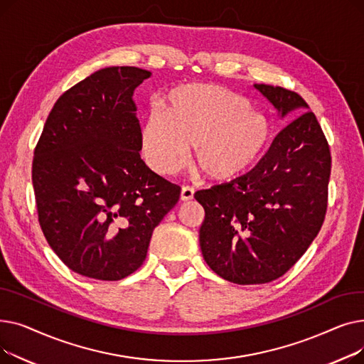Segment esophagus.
Listing matches in <instances>:
<instances>
[{"label": "esophagus", "mask_w": 364, "mask_h": 364, "mask_svg": "<svg viewBox=\"0 0 364 364\" xmlns=\"http://www.w3.org/2000/svg\"><path fill=\"white\" fill-rule=\"evenodd\" d=\"M193 196H195V188L192 186H183L181 195H180L181 200H190L193 199Z\"/></svg>", "instance_id": "obj_1"}]
</instances>
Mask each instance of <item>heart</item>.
Here are the masks:
<instances>
[{
    "label": "heart",
    "instance_id": "b5f03b06",
    "mask_svg": "<svg viewBox=\"0 0 364 364\" xmlns=\"http://www.w3.org/2000/svg\"><path fill=\"white\" fill-rule=\"evenodd\" d=\"M272 127L264 114L235 91L195 84L169 95L168 113L153 109L141 129L146 162L159 174H171L196 149V164L217 181H230L250 171L270 143Z\"/></svg>",
    "mask_w": 364,
    "mask_h": 364
}]
</instances>
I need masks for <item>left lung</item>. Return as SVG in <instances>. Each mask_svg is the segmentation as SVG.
I'll use <instances>...</instances> for the list:
<instances>
[{"label":"left lung","mask_w":364,"mask_h":364,"mask_svg":"<svg viewBox=\"0 0 364 364\" xmlns=\"http://www.w3.org/2000/svg\"><path fill=\"white\" fill-rule=\"evenodd\" d=\"M292 118L246 176L199 190L205 209L202 255L214 273L236 284L269 283L288 272L320 232L328 209L331 150L316 114L295 91L255 84ZM304 112H302L301 110Z\"/></svg>","instance_id":"8db88e82"}]
</instances>
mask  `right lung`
<instances>
[{
  "mask_svg": "<svg viewBox=\"0 0 364 364\" xmlns=\"http://www.w3.org/2000/svg\"><path fill=\"white\" fill-rule=\"evenodd\" d=\"M150 72L112 66L90 75L55 102L33 150L38 221L75 273L121 280L146 259L155 227L181 187L141 159L132 94Z\"/></svg>",
  "mask_w": 364,
  "mask_h": 364,
  "instance_id": "obj_1",
  "label": "right lung"
}]
</instances>
